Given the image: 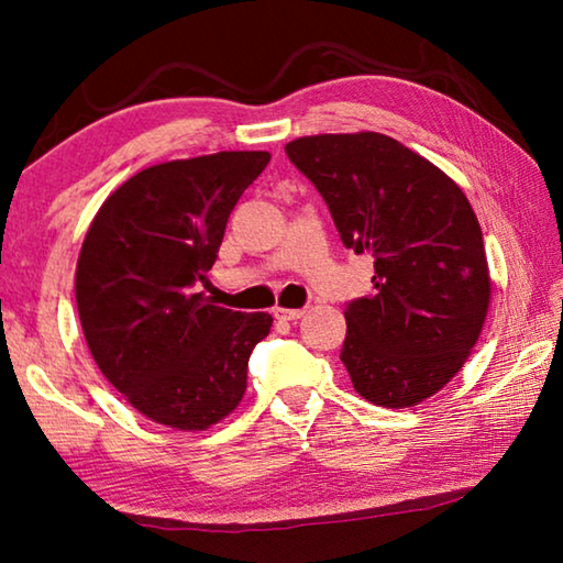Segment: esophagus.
<instances>
[{"label":"esophagus","mask_w":563,"mask_h":563,"mask_svg":"<svg viewBox=\"0 0 563 563\" xmlns=\"http://www.w3.org/2000/svg\"><path fill=\"white\" fill-rule=\"evenodd\" d=\"M273 316L278 320H285V322H295V320H300L305 316V310H300V308H275Z\"/></svg>","instance_id":"esophagus-1"}]
</instances>
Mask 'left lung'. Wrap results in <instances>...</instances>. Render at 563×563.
<instances>
[{
	"label": "left lung",
	"instance_id": "1",
	"mask_svg": "<svg viewBox=\"0 0 563 563\" xmlns=\"http://www.w3.org/2000/svg\"><path fill=\"white\" fill-rule=\"evenodd\" d=\"M335 221L342 243L375 261L373 295L345 310L355 393L405 409L440 393L482 335L492 275L464 190L399 141L375 131L318 133L285 146Z\"/></svg>",
	"mask_w": 563,
	"mask_h": 563
}]
</instances>
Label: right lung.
Instances as JSON below:
<instances>
[{"label":"right lung","instance_id":"obj_1","mask_svg":"<svg viewBox=\"0 0 563 563\" xmlns=\"http://www.w3.org/2000/svg\"><path fill=\"white\" fill-rule=\"evenodd\" d=\"M268 151H218L139 170L101 203L76 261V308L103 377L151 422L203 432L241 405L268 312L206 300L238 198Z\"/></svg>","mask_w":563,"mask_h":563}]
</instances>
